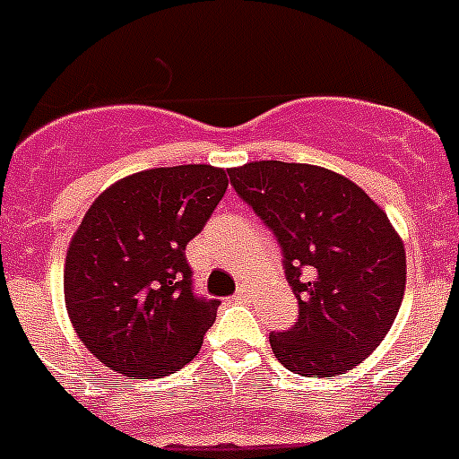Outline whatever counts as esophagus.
Returning a JSON list of instances; mask_svg holds the SVG:
<instances>
[{"mask_svg":"<svg viewBox=\"0 0 459 459\" xmlns=\"http://www.w3.org/2000/svg\"><path fill=\"white\" fill-rule=\"evenodd\" d=\"M234 299H237L238 303H248L250 301V287L248 285L238 287L237 294H234Z\"/></svg>","mask_w":459,"mask_h":459,"instance_id":"34e87169","label":"esophagus"}]
</instances>
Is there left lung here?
Wrapping results in <instances>:
<instances>
[{
    "instance_id": "8db88e82",
    "label": "left lung",
    "mask_w": 459,
    "mask_h": 459,
    "mask_svg": "<svg viewBox=\"0 0 459 459\" xmlns=\"http://www.w3.org/2000/svg\"><path fill=\"white\" fill-rule=\"evenodd\" d=\"M227 172L273 230L299 301L294 326L269 335L275 359L301 377L359 366L386 338L407 282L404 243L384 209L319 165L255 160Z\"/></svg>"
}]
</instances>
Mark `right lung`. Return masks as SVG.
<instances>
[{"label": "right lung", "mask_w": 459, "mask_h": 459, "mask_svg": "<svg viewBox=\"0 0 459 459\" xmlns=\"http://www.w3.org/2000/svg\"><path fill=\"white\" fill-rule=\"evenodd\" d=\"M213 165L128 174L93 200L64 264V299L84 347L109 370L160 379L200 354L218 299L193 294L186 246L227 190Z\"/></svg>", "instance_id": "add662e5"}]
</instances>
